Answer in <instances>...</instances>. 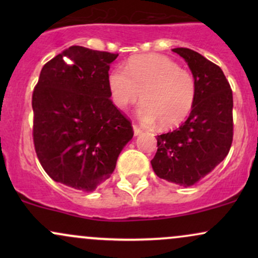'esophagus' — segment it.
I'll use <instances>...</instances> for the list:
<instances>
[{"mask_svg": "<svg viewBox=\"0 0 258 258\" xmlns=\"http://www.w3.org/2000/svg\"><path fill=\"white\" fill-rule=\"evenodd\" d=\"M133 133H135V136H139L143 133V130H142L141 127H138L137 125H133Z\"/></svg>", "mask_w": 258, "mask_h": 258, "instance_id": "obj_1", "label": "esophagus"}]
</instances>
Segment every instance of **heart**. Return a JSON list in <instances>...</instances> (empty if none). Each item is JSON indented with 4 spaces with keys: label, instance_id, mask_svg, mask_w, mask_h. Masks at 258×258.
Masks as SVG:
<instances>
[{
    "label": "heart",
    "instance_id": "1",
    "mask_svg": "<svg viewBox=\"0 0 258 258\" xmlns=\"http://www.w3.org/2000/svg\"><path fill=\"white\" fill-rule=\"evenodd\" d=\"M112 103L120 110L141 100L137 116L143 125L173 127L190 114L197 99V81L172 59L159 54L142 55L116 67L108 78Z\"/></svg>",
    "mask_w": 258,
    "mask_h": 258
}]
</instances>
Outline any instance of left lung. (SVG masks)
<instances>
[{"instance_id":"8db88e82","label":"left lung","mask_w":258,"mask_h":258,"mask_svg":"<svg viewBox=\"0 0 258 258\" xmlns=\"http://www.w3.org/2000/svg\"><path fill=\"white\" fill-rule=\"evenodd\" d=\"M197 81V99L188 119L156 137L154 172L174 184L190 186L229 153L233 141V93L220 67L189 48H173Z\"/></svg>"}]
</instances>
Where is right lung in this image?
<instances>
[{"mask_svg":"<svg viewBox=\"0 0 258 258\" xmlns=\"http://www.w3.org/2000/svg\"><path fill=\"white\" fill-rule=\"evenodd\" d=\"M117 55L69 47L43 65L32 93L37 158L53 180L76 190L93 191L108 179L133 137L110 99L109 69Z\"/></svg>","mask_w":258,"mask_h":258,"instance_id":"obj_1","label":"right lung"}]
</instances>
